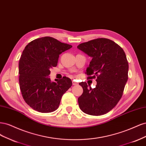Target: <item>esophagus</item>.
I'll return each instance as SVG.
<instances>
[{
  "label": "esophagus",
  "mask_w": 146,
  "mask_h": 146,
  "mask_svg": "<svg viewBox=\"0 0 146 146\" xmlns=\"http://www.w3.org/2000/svg\"><path fill=\"white\" fill-rule=\"evenodd\" d=\"M78 84V83H77L76 82H75L74 80L72 81V85H77Z\"/></svg>",
  "instance_id": "esophagus-1"
}]
</instances>
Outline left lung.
Segmentation results:
<instances>
[{"mask_svg": "<svg viewBox=\"0 0 146 146\" xmlns=\"http://www.w3.org/2000/svg\"><path fill=\"white\" fill-rule=\"evenodd\" d=\"M77 48L92 57L86 69L88 79L96 78V88L79 85L83 90L78 98L79 107L86 114L100 116L111 110L120 100L128 80L129 63L124 51L107 38H97L80 44Z\"/></svg>", "mask_w": 146, "mask_h": 146, "instance_id": "8db88e82", "label": "left lung"}]
</instances>
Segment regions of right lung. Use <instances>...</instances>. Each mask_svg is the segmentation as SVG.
Returning a JSON list of instances; mask_svg holds the SVG:
<instances>
[{"label": "right lung", "mask_w": 146, "mask_h": 146, "mask_svg": "<svg viewBox=\"0 0 146 146\" xmlns=\"http://www.w3.org/2000/svg\"><path fill=\"white\" fill-rule=\"evenodd\" d=\"M72 47L45 36L34 39L25 47L19 62V82L24 100L33 110L50 113L58 108L72 83L66 77L52 82L50 69L56 66L59 55Z\"/></svg>", "instance_id": "1"}]
</instances>
